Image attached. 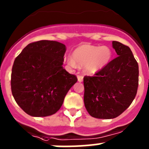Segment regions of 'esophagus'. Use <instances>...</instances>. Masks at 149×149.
<instances>
[{
  "mask_svg": "<svg viewBox=\"0 0 149 149\" xmlns=\"http://www.w3.org/2000/svg\"><path fill=\"white\" fill-rule=\"evenodd\" d=\"M77 81H78L79 82H82V81H84V76H83L82 74H78V75H77Z\"/></svg>",
  "mask_w": 149,
  "mask_h": 149,
  "instance_id": "obj_1",
  "label": "esophagus"
}]
</instances>
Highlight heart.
Returning a JSON list of instances; mask_svg holds the SVG:
<instances>
[{
    "label": "heart",
    "mask_w": 149,
    "mask_h": 149,
    "mask_svg": "<svg viewBox=\"0 0 149 149\" xmlns=\"http://www.w3.org/2000/svg\"><path fill=\"white\" fill-rule=\"evenodd\" d=\"M111 58V49L107 46L83 44L74 49L72 57L67 58V63L72 68L84 66V72L92 75L106 67Z\"/></svg>",
    "instance_id": "obj_1"
}]
</instances>
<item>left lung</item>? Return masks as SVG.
Wrapping results in <instances>:
<instances>
[{
	"mask_svg": "<svg viewBox=\"0 0 149 149\" xmlns=\"http://www.w3.org/2000/svg\"><path fill=\"white\" fill-rule=\"evenodd\" d=\"M118 56L94 76L84 77V104L97 119H113L131 104L137 93L139 66L128 46L113 41Z\"/></svg>",
	"mask_w": 149,
	"mask_h": 149,
	"instance_id": "1",
	"label": "left lung"
}]
</instances>
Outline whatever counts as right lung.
<instances>
[{
  "label": "right lung",
  "instance_id": "right-lung-1",
  "mask_svg": "<svg viewBox=\"0 0 149 149\" xmlns=\"http://www.w3.org/2000/svg\"><path fill=\"white\" fill-rule=\"evenodd\" d=\"M66 47L56 41L30 43L15 59L11 90L18 106L32 116L54 114L77 81L63 68Z\"/></svg>",
  "mask_w": 149,
  "mask_h": 149
}]
</instances>
